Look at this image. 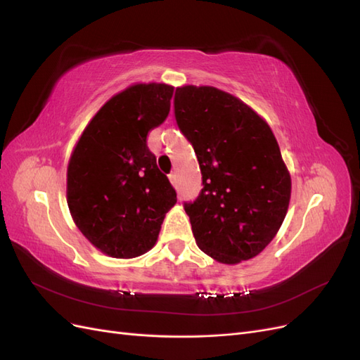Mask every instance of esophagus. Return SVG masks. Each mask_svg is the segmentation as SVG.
<instances>
[{
  "mask_svg": "<svg viewBox=\"0 0 360 360\" xmlns=\"http://www.w3.org/2000/svg\"><path fill=\"white\" fill-rule=\"evenodd\" d=\"M169 181H171V184H172V186H176V184H177V177H176V174H169Z\"/></svg>",
  "mask_w": 360,
  "mask_h": 360,
  "instance_id": "obj_1",
  "label": "esophagus"
}]
</instances>
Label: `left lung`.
<instances>
[{
	"instance_id": "8db88e82",
	"label": "left lung",
	"mask_w": 360,
	"mask_h": 360,
	"mask_svg": "<svg viewBox=\"0 0 360 360\" xmlns=\"http://www.w3.org/2000/svg\"><path fill=\"white\" fill-rule=\"evenodd\" d=\"M174 114L192 144L202 189L184 202L198 248L224 264L257 257L285 219L291 177L270 126L236 96L176 89Z\"/></svg>"
}]
</instances>
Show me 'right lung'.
I'll list each match as a JSON object with an SVG mask.
<instances>
[{
	"instance_id": "add662e5",
	"label": "right lung",
	"mask_w": 360,
	"mask_h": 360,
	"mask_svg": "<svg viewBox=\"0 0 360 360\" xmlns=\"http://www.w3.org/2000/svg\"><path fill=\"white\" fill-rule=\"evenodd\" d=\"M174 86L135 84L86 124L68 167V205L79 231L103 254L135 258L156 245L177 193L147 147L169 114Z\"/></svg>"
}]
</instances>
